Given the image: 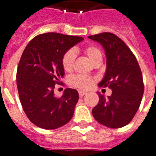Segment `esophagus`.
<instances>
[{
	"instance_id": "obj_1",
	"label": "esophagus",
	"mask_w": 156,
	"mask_h": 156,
	"mask_svg": "<svg viewBox=\"0 0 156 156\" xmlns=\"http://www.w3.org/2000/svg\"><path fill=\"white\" fill-rule=\"evenodd\" d=\"M87 93L86 91H82V90H80L79 91V95L80 96V97H83V96L85 95V94Z\"/></svg>"
}]
</instances>
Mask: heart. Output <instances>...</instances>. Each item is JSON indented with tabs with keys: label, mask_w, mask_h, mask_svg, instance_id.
Returning <instances> with one entry per match:
<instances>
[{
	"label": "heart",
	"mask_w": 156,
	"mask_h": 156,
	"mask_svg": "<svg viewBox=\"0 0 156 156\" xmlns=\"http://www.w3.org/2000/svg\"><path fill=\"white\" fill-rule=\"evenodd\" d=\"M84 53L87 56L94 64L100 62L102 61V51L99 48L95 45H86L82 48ZM76 55L73 50H69L66 51L63 55L62 63V67L66 71H71L73 68L74 62H75ZM70 83L74 87L80 89V90H87L92 86L94 83L93 79L90 77L76 75L71 77Z\"/></svg>",
	"instance_id": "b5f03b06"
}]
</instances>
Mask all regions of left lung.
I'll list each match as a JSON object with an SVG mask.
<instances>
[{"mask_svg":"<svg viewBox=\"0 0 156 156\" xmlns=\"http://www.w3.org/2000/svg\"><path fill=\"white\" fill-rule=\"evenodd\" d=\"M104 48L106 56L105 76L99 87H108L112 94H99V103L92 110L97 122L110 128H119L132 121L140 107L144 93L142 74L136 58L121 38L112 33L88 37Z\"/></svg>","mask_w":156,"mask_h":156,"instance_id":"obj_1","label":"left lung"}]
</instances>
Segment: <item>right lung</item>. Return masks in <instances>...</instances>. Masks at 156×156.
Here are the masks:
<instances>
[{
	"mask_svg": "<svg viewBox=\"0 0 156 156\" xmlns=\"http://www.w3.org/2000/svg\"><path fill=\"white\" fill-rule=\"evenodd\" d=\"M83 39L47 33L36 36L24 48L18 65L16 82L24 113L37 127L56 129L72 118L79 99L77 90L67 88L58 98L54 94V88L65 75L63 55Z\"/></svg>",
	"mask_w": 156,
	"mask_h": 156,
	"instance_id": "obj_1",
	"label": "right lung"
}]
</instances>
